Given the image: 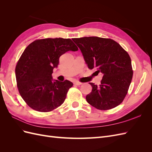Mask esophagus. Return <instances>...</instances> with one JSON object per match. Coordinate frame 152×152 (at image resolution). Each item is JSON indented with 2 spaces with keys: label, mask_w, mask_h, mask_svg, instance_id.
Listing matches in <instances>:
<instances>
[{
  "label": "esophagus",
  "mask_w": 152,
  "mask_h": 152,
  "mask_svg": "<svg viewBox=\"0 0 152 152\" xmlns=\"http://www.w3.org/2000/svg\"><path fill=\"white\" fill-rule=\"evenodd\" d=\"M73 84H74V85H76V86H80V85L82 84L81 82H78V81H75L74 82H73Z\"/></svg>",
  "instance_id": "34e87169"
}]
</instances>
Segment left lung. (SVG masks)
Segmentation results:
<instances>
[{"label": "left lung", "mask_w": 152, "mask_h": 152, "mask_svg": "<svg viewBox=\"0 0 152 152\" xmlns=\"http://www.w3.org/2000/svg\"><path fill=\"white\" fill-rule=\"evenodd\" d=\"M83 55L89 69L103 74L98 86L89 82L92 91L86 100L99 110H110L120 104L127 93L133 72L129 55L121 45L110 39L84 37L72 39Z\"/></svg>", "instance_id": "1"}]
</instances>
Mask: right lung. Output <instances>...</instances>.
<instances>
[{
	"mask_svg": "<svg viewBox=\"0 0 152 152\" xmlns=\"http://www.w3.org/2000/svg\"><path fill=\"white\" fill-rule=\"evenodd\" d=\"M79 50L70 39L55 38L35 40L26 47L15 69L19 93L30 108L48 112L65 102L73 83L54 80L53 70L59 58L66 52Z\"/></svg>",
	"mask_w": 152,
	"mask_h": 152,
	"instance_id": "1",
	"label": "right lung"
}]
</instances>
